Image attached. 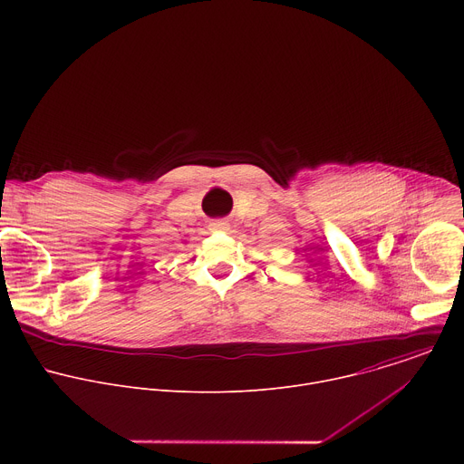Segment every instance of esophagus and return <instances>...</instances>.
Masks as SVG:
<instances>
[{
    "label": "esophagus",
    "mask_w": 464,
    "mask_h": 464,
    "mask_svg": "<svg viewBox=\"0 0 464 464\" xmlns=\"http://www.w3.org/2000/svg\"><path fill=\"white\" fill-rule=\"evenodd\" d=\"M211 231H227L229 229V222L227 220H215L209 224Z\"/></svg>",
    "instance_id": "esophagus-1"
}]
</instances>
